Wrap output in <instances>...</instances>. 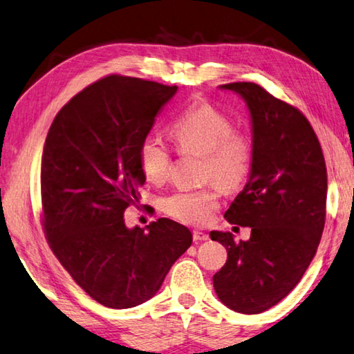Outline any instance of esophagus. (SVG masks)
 Returning <instances> with one entry per match:
<instances>
[{"label":"esophagus","mask_w":354,"mask_h":354,"mask_svg":"<svg viewBox=\"0 0 354 354\" xmlns=\"http://www.w3.org/2000/svg\"><path fill=\"white\" fill-rule=\"evenodd\" d=\"M207 239H209V234H205L203 231H198V230L193 231V241L194 242H203V241H207Z\"/></svg>","instance_id":"34e87169"}]
</instances>
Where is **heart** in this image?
<instances>
[{"label":"heart","mask_w":354,"mask_h":354,"mask_svg":"<svg viewBox=\"0 0 354 354\" xmlns=\"http://www.w3.org/2000/svg\"><path fill=\"white\" fill-rule=\"evenodd\" d=\"M169 133L180 153L203 156L201 177L217 185L177 189L162 198L161 209L187 225H205L218 207V187L232 193L248 182L254 165V139L247 129L234 128L232 118L209 102L183 109ZM138 161L147 180L161 183L171 172L172 155L160 136L147 134L138 145Z\"/></svg>","instance_id":"obj_1"}]
</instances>
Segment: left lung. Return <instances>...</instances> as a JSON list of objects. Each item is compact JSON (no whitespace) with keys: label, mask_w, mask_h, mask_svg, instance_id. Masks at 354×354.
Returning <instances> with one entry per match:
<instances>
[{"label":"left lung","mask_w":354,"mask_h":354,"mask_svg":"<svg viewBox=\"0 0 354 354\" xmlns=\"http://www.w3.org/2000/svg\"><path fill=\"white\" fill-rule=\"evenodd\" d=\"M247 101L252 113V176L225 218L250 226L247 242L212 231L227 250L214 275L220 301L234 312L254 315L279 304L301 281L322 241L328 172L322 144L297 107L253 82L221 85Z\"/></svg>","instance_id":"obj_1"}]
</instances>
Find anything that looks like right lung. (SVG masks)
Instances as JSON below:
<instances>
[{"mask_svg": "<svg viewBox=\"0 0 354 354\" xmlns=\"http://www.w3.org/2000/svg\"><path fill=\"white\" fill-rule=\"evenodd\" d=\"M162 85L111 74L64 104L48 129L41 161V223L47 243L96 302L129 308L156 295L192 245L188 227L158 218L128 230L123 214L145 176L138 145L176 95Z\"/></svg>", "mask_w": 354, "mask_h": 354, "instance_id": "right-lung-1", "label": "right lung"}]
</instances>
